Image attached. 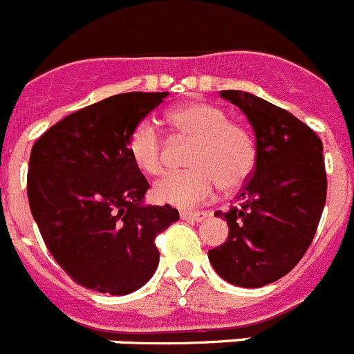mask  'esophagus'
<instances>
[{"instance_id": "esophagus-1", "label": "esophagus", "mask_w": 354, "mask_h": 354, "mask_svg": "<svg viewBox=\"0 0 354 354\" xmlns=\"http://www.w3.org/2000/svg\"><path fill=\"white\" fill-rule=\"evenodd\" d=\"M207 212H187V211H180V220H192L200 223V221H204L207 218Z\"/></svg>"}]
</instances>
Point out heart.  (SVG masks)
<instances>
[{
	"instance_id": "heart-1",
	"label": "heart",
	"mask_w": 354,
	"mask_h": 354,
	"mask_svg": "<svg viewBox=\"0 0 354 354\" xmlns=\"http://www.w3.org/2000/svg\"><path fill=\"white\" fill-rule=\"evenodd\" d=\"M167 117L175 133L193 142L187 158L193 168L156 183L152 193L159 204L192 209L212 198L220 184L230 189L248 179L257 161L255 142L245 127L228 122L220 108L189 101L170 109ZM127 150L145 174L165 171L162 140L152 118H143L133 127Z\"/></svg>"
}]
</instances>
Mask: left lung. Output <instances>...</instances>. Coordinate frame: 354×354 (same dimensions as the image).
Here are the masks:
<instances>
[{"instance_id": "obj_1", "label": "left lung", "mask_w": 354, "mask_h": 354, "mask_svg": "<svg viewBox=\"0 0 354 354\" xmlns=\"http://www.w3.org/2000/svg\"><path fill=\"white\" fill-rule=\"evenodd\" d=\"M248 118L255 134V171L237 205L216 212L228 237L209 250L223 280L255 289L277 282L305 255L326 204L323 142L286 109L241 90H221Z\"/></svg>"}]
</instances>
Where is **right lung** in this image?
Wrapping results in <instances>:
<instances>
[{"instance_id": "add662e5", "label": "right lung", "mask_w": 354, "mask_h": 354, "mask_svg": "<svg viewBox=\"0 0 354 354\" xmlns=\"http://www.w3.org/2000/svg\"><path fill=\"white\" fill-rule=\"evenodd\" d=\"M168 92H127L74 111L35 142L28 200L42 239L80 286L124 296L159 264L154 239L179 220L171 205H147L149 183L127 140Z\"/></svg>"}]
</instances>
